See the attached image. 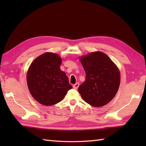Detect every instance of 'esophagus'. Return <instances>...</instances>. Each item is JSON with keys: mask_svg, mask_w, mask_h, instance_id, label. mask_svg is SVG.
Returning a JSON list of instances; mask_svg holds the SVG:
<instances>
[{"mask_svg": "<svg viewBox=\"0 0 146 146\" xmlns=\"http://www.w3.org/2000/svg\"><path fill=\"white\" fill-rule=\"evenodd\" d=\"M78 86H79V83H77L75 84V85H73V88H74V89H76V90L77 89V88H78Z\"/></svg>", "mask_w": 146, "mask_h": 146, "instance_id": "34e87169", "label": "esophagus"}]
</instances>
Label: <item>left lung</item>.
Wrapping results in <instances>:
<instances>
[{
    "instance_id": "left-lung-1",
    "label": "left lung",
    "mask_w": 146,
    "mask_h": 146,
    "mask_svg": "<svg viewBox=\"0 0 146 146\" xmlns=\"http://www.w3.org/2000/svg\"><path fill=\"white\" fill-rule=\"evenodd\" d=\"M86 80L78 91L83 100L91 106L107 105L116 96L121 82L120 72L105 53L96 51L80 56Z\"/></svg>"
}]
</instances>
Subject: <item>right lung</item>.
Returning <instances> with one entry per match:
<instances>
[{
	"instance_id": "right-lung-1",
	"label": "right lung",
	"mask_w": 146,
	"mask_h": 146,
	"mask_svg": "<svg viewBox=\"0 0 146 146\" xmlns=\"http://www.w3.org/2000/svg\"><path fill=\"white\" fill-rule=\"evenodd\" d=\"M61 56L46 52L35 58L27 72V83L31 95L40 104L51 106L62 100L72 86L66 73L60 69Z\"/></svg>"
}]
</instances>
